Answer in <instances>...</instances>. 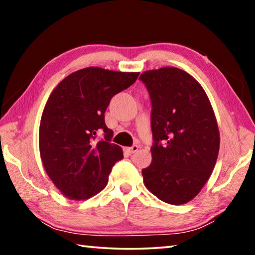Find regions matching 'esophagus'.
Masks as SVG:
<instances>
[{
    "instance_id": "34e87169",
    "label": "esophagus",
    "mask_w": 255,
    "mask_h": 255,
    "mask_svg": "<svg viewBox=\"0 0 255 255\" xmlns=\"http://www.w3.org/2000/svg\"><path fill=\"white\" fill-rule=\"evenodd\" d=\"M126 150H127V152H128L129 154H132V153L137 152V150H138V146H137V145H133V146H131V147L126 148Z\"/></svg>"
}]
</instances>
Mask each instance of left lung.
<instances>
[{"instance_id":"1","label":"left lung","mask_w":255,"mask_h":255,"mask_svg":"<svg viewBox=\"0 0 255 255\" xmlns=\"http://www.w3.org/2000/svg\"><path fill=\"white\" fill-rule=\"evenodd\" d=\"M139 79L153 107L152 163L141 170L144 184L166 204H187L217 161L221 137L213 107L199 82L180 68L146 71Z\"/></svg>"}]
</instances>
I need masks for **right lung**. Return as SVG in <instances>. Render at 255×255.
Instances as JSON below:
<instances>
[{
	"label": "right lung",
	"instance_id": "obj_1",
	"mask_svg": "<svg viewBox=\"0 0 255 255\" xmlns=\"http://www.w3.org/2000/svg\"><path fill=\"white\" fill-rule=\"evenodd\" d=\"M138 72L86 67L53 90L42 111L39 152L46 173L64 196L85 200L105 189L116 162L124 157L106 126L111 98L135 83ZM105 132L103 140L96 133Z\"/></svg>",
	"mask_w": 255,
	"mask_h": 255
}]
</instances>
